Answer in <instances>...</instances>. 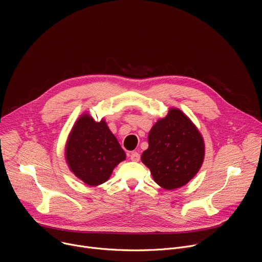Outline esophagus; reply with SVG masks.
<instances>
[{"instance_id":"esophagus-1","label":"esophagus","mask_w":262,"mask_h":262,"mask_svg":"<svg viewBox=\"0 0 262 262\" xmlns=\"http://www.w3.org/2000/svg\"><path fill=\"white\" fill-rule=\"evenodd\" d=\"M129 158H130L132 161H139L140 160V155H139V153H137V152H132L129 154Z\"/></svg>"}]
</instances>
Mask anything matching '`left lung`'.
Wrapping results in <instances>:
<instances>
[{
  "mask_svg": "<svg viewBox=\"0 0 262 262\" xmlns=\"http://www.w3.org/2000/svg\"><path fill=\"white\" fill-rule=\"evenodd\" d=\"M147 141L141 160L161 188H181L200 171L205 157L204 139L181 109L170 108L150 128Z\"/></svg>",
  "mask_w": 262,
  "mask_h": 262,
  "instance_id": "1",
  "label": "left lung"
}]
</instances>
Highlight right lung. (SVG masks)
Returning a JSON list of instances; mask_svg holds the SVG:
<instances>
[{"label": "right lung", "instance_id": "1", "mask_svg": "<svg viewBox=\"0 0 262 262\" xmlns=\"http://www.w3.org/2000/svg\"><path fill=\"white\" fill-rule=\"evenodd\" d=\"M64 157L70 171L86 185L95 187L109 180L126 154L104 119L82 114L69 134Z\"/></svg>", "mask_w": 262, "mask_h": 262}]
</instances>
